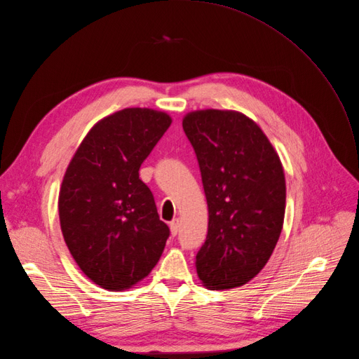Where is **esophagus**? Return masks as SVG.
Returning a JSON list of instances; mask_svg holds the SVG:
<instances>
[{
    "mask_svg": "<svg viewBox=\"0 0 359 359\" xmlns=\"http://www.w3.org/2000/svg\"><path fill=\"white\" fill-rule=\"evenodd\" d=\"M170 229H171V235H172V236H177L178 230H180V220H178V219L172 220V222L170 223Z\"/></svg>",
    "mask_w": 359,
    "mask_h": 359,
    "instance_id": "1",
    "label": "esophagus"
}]
</instances>
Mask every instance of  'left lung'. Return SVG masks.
Instances as JSON below:
<instances>
[{"mask_svg":"<svg viewBox=\"0 0 359 359\" xmlns=\"http://www.w3.org/2000/svg\"><path fill=\"white\" fill-rule=\"evenodd\" d=\"M182 128L197 155L208 231L196 255L203 284L241 287L265 266L285 213L281 161L259 126L238 111L200 110Z\"/></svg>","mask_w":359,"mask_h":359,"instance_id":"obj_1","label":"left lung"}]
</instances>
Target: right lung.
Returning <instances> with one entry per match:
<instances>
[{
    "mask_svg": "<svg viewBox=\"0 0 359 359\" xmlns=\"http://www.w3.org/2000/svg\"><path fill=\"white\" fill-rule=\"evenodd\" d=\"M171 121L151 109H124L102 118L63 177V239L81 271L105 290L120 291L143 280L170 238L139 170Z\"/></svg>",
    "mask_w": 359,
    "mask_h": 359,
    "instance_id": "right-lung-1",
    "label": "right lung"
}]
</instances>
